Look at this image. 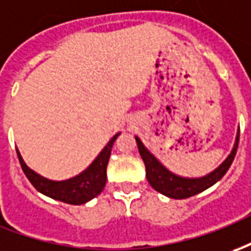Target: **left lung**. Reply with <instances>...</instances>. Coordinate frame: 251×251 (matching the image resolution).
Returning a JSON list of instances; mask_svg holds the SVG:
<instances>
[{"mask_svg": "<svg viewBox=\"0 0 251 251\" xmlns=\"http://www.w3.org/2000/svg\"><path fill=\"white\" fill-rule=\"evenodd\" d=\"M134 139L137 143L143 162L146 165V176H147L150 185L165 197L173 198V199H185V198L194 197L199 192L210 188L211 185L220 181L223 178V176L228 172V169L236 155V150H238V144H239V127H238L235 143H233V147L229 155L214 170H211L210 173L201 176V177H184V176L176 175L172 170H169L144 146V143L140 140V137L134 136Z\"/></svg>", "mask_w": 251, "mask_h": 251, "instance_id": "obj_1", "label": "left lung"}]
</instances>
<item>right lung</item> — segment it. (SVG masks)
I'll use <instances>...</instances> for the list:
<instances>
[{
    "mask_svg": "<svg viewBox=\"0 0 251 251\" xmlns=\"http://www.w3.org/2000/svg\"><path fill=\"white\" fill-rule=\"evenodd\" d=\"M119 134L121 133H117L107 143V146L100 151V154L95 158V161L83 172L74 177H70L67 180H59V181L47 178L40 173L34 172L25 165L18 148H16V152H18L19 162L22 165L25 177L30 180V183L38 192L52 198L54 201L64 202V203L83 204L92 201L93 198H96L104 190V185L107 181V165L111 155V148Z\"/></svg>",
    "mask_w": 251,
    "mask_h": 251,
    "instance_id": "add662e5",
    "label": "right lung"
}]
</instances>
